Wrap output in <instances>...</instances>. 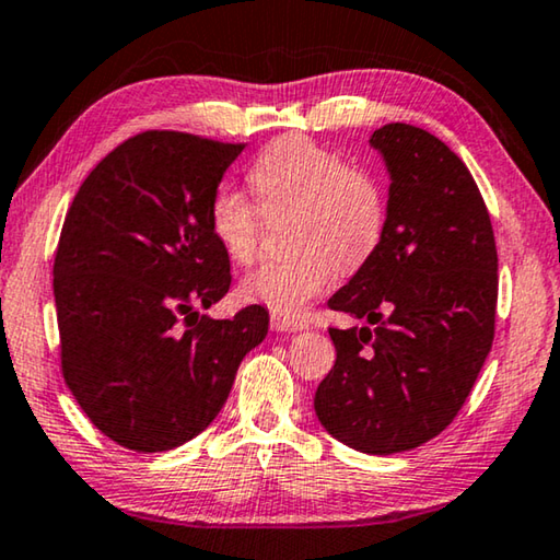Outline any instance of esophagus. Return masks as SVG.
I'll use <instances>...</instances> for the list:
<instances>
[{
    "mask_svg": "<svg viewBox=\"0 0 560 560\" xmlns=\"http://www.w3.org/2000/svg\"><path fill=\"white\" fill-rule=\"evenodd\" d=\"M271 328L273 331H304L306 322H301V318L294 316H287V314H271Z\"/></svg>",
    "mask_w": 560,
    "mask_h": 560,
    "instance_id": "esophagus-1",
    "label": "esophagus"
}]
</instances>
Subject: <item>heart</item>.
<instances>
[{
  "label": "heart",
  "instance_id": "1",
  "mask_svg": "<svg viewBox=\"0 0 560 560\" xmlns=\"http://www.w3.org/2000/svg\"><path fill=\"white\" fill-rule=\"evenodd\" d=\"M269 214L296 211L299 254L273 259L248 273L244 296L271 312L296 316L331 287L339 271L357 269L376 252L386 224V201L374 176L353 168L334 149L308 137L271 141L248 172ZM209 224L221 248L236 264L259 256L266 212L232 186L217 191Z\"/></svg>",
  "mask_w": 560,
  "mask_h": 560
}]
</instances>
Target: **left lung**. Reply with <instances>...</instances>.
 <instances>
[{
	"label": "left lung",
	"mask_w": 560,
	"mask_h": 560,
	"mask_svg": "<svg viewBox=\"0 0 560 560\" xmlns=\"http://www.w3.org/2000/svg\"><path fill=\"white\" fill-rule=\"evenodd\" d=\"M369 144L388 172L376 252L328 308L363 326L328 328L336 363L318 384V423L371 456L421 446L454 421L493 343L499 254L466 164L411 124Z\"/></svg>",
	"instance_id": "obj_1"
}]
</instances>
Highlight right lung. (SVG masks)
<instances>
[{
	"label": "right lung",
	"instance_id": "add662e5",
	"mask_svg": "<svg viewBox=\"0 0 560 560\" xmlns=\"http://www.w3.org/2000/svg\"><path fill=\"white\" fill-rule=\"evenodd\" d=\"M242 144L144 131L79 186L55 256L61 371L96 429L156 454L207 429L269 312L203 316L232 287L211 201Z\"/></svg>",
	"mask_w": 560,
	"mask_h": 560
}]
</instances>
